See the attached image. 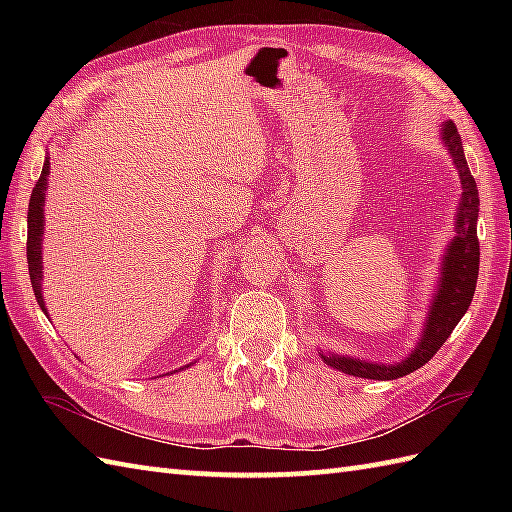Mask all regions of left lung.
<instances>
[{
	"mask_svg": "<svg viewBox=\"0 0 512 512\" xmlns=\"http://www.w3.org/2000/svg\"><path fill=\"white\" fill-rule=\"evenodd\" d=\"M442 140L449 149L455 169H458L460 184H462V198H460L458 215H455V237L451 239L447 253H444L440 284L429 306L427 323H424L422 336L418 339L416 350H413L405 361H400L396 365L367 363L354 356L321 354L325 363L334 369H339L343 374L358 376V378H372V380H394V378L416 372L418 367L431 361L433 354H436L444 345V341L449 339L453 328L460 323V319L471 306L473 295H475L477 273H480V242H477V213H480V198H477L475 178L471 176L469 165H466L462 138L453 121H447L442 125Z\"/></svg>",
	"mask_w": 512,
	"mask_h": 512,
	"instance_id": "1",
	"label": "left lung"
}]
</instances>
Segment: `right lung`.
Instances as JSON below:
<instances>
[{
  "label": "right lung",
  "mask_w": 512,
  "mask_h": 512,
  "mask_svg": "<svg viewBox=\"0 0 512 512\" xmlns=\"http://www.w3.org/2000/svg\"><path fill=\"white\" fill-rule=\"evenodd\" d=\"M48 173H50V162H43L41 176L32 189L30 195V204H28V273H30V284L32 290H35V297L39 301L41 310L48 314L46 303H43V295H41V242H43V204H46V184H48ZM189 367V365H187Z\"/></svg>",
  "instance_id": "obj_1"
}]
</instances>
